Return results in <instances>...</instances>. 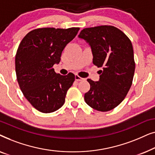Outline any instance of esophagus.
Instances as JSON below:
<instances>
[{"label": "esophagus", "instance_id": "1", "mask_svg": "<svg viewBox=\"0 0 155 155\" xmlns=\"http://www.w3.org/2000/svg\"><path fill=\"white\" fill-rule=\"evenodd\" d=\"M84 80V78L80 77V76L78 75H75V80H77V81H82V80Z\"/></svg>", "mask_w": 155, "mask_h": 155}]
</instances>
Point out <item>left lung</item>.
<instances>
[{"instance_id":"8db88e82","label":"left lung","mask_w":155,"mask_h":155,"mask_svg":"<svg viewBox=\"0 0 155 155\" xmlns=\"http://www.w3.org/2000/svg\"><path fill=\"white\" fill-rule=\"evenodd\" d=\"M78 37L91 47L93 63L102 68L99 81L87 79L90 90L84 101L95 110L109 111L121 103L132 85L135 68L132 43L122 31L108 25L83 29Z\"/></svg>"}]
</instances>
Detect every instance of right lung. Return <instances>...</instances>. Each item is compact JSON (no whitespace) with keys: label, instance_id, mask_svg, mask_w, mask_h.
Wrapping results in <instances>:
<instances>
[{"label":"right lung","instance_id":"1","mask_svg":"<svg viewBox=\"0 0 155 155\" xmlns=\"http://www.w3.org/2000/svg\"><path fill=\"white\" fill-rule=\"evenodd\" d=\"M79 27L39 28L29 31L20 42L15 56V72L20 90L29 103L42 113L62 107L75 75L57 74L62 51L79 31Z\"/></svg>","mask_w":155,"mask_h":155}]
</instances>
